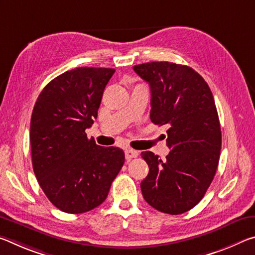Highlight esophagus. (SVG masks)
I'll use <instances>...</instances> for the list:
<instances>
[{
    "instance_id": "1",
    "label": "esophagus",
    "mask_w": 255,
    "mask_h": 255,
    "mask_svg": "<svg viewBox=\"0 0 255 255\" xmlns=\"http://www.w3.org/2000/svg\"><path fill=\"white\" fill-rule=\"evenodd\" d=\"M125 156H126L127 161H130L132 158H136L138 156V152L135 149H126L125 150Z\"/></svg>"
}]
</instances>
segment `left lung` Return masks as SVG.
Listing matches in <instances>:
<instances>
[{
    "label": "left lung",
    "instance_id": "left-lung-1",
    "mask_svg": "<svg viewBox=\"0 0 255 255\" xmlns=\"http://www.w3.org/2000/svg\"><path fill=\"white\" fill-rule=\"evenodd\" d=\"M150 88V120L166 125L171 150L162 161L143 152L149 172L140 189L147 204L180 215L193 208L213 181L222 148L221 124L207 82L191 67L170 62L133 66Z\"/></svg>",
    "mask_w": 255,
    "mask_h": 255
}]
</instances>
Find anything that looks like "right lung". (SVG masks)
I'll use <instances>...</instances> for the list:
<instances>
[{
	"instance_id": "obj_1",
	"label": "right lung",
	"mask_w": 255,
	"mask_h": 255,
	"mask_svg": "<svg viewBox=\"0 0 255 255\" xmlns=\"http://www.w3.org/2000/svg\"><path fill=\"white\" fill-rule=\"evenodd\" d=\"M114 68L77 67L55 77L40 92L30 123L34 175L49 201L67 214L100 206L122 170L125 153L102 147L85 129L98 117Z\"/></svg>"
}]
</instances>
